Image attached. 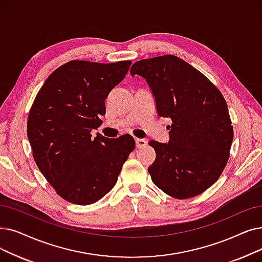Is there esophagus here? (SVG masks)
Wrapping results in <instances>:
<instances>
[{"instance_id": "1", "label": "esophagus", "mask_w": 262, "mask_h": 262, "mask_svg": "<svg viewBox=\"0 0 262 262\" xmlns=\"http://www.w3.org/2000/svg\"><path fill=\"white\" fill-rule=\"evenodd\" d=\"M135 141H136V146H137L138 149H141V147L145 146L146 143H147V141H146L145 139H138V138H136Z\"/></svg>"}]
</instances>
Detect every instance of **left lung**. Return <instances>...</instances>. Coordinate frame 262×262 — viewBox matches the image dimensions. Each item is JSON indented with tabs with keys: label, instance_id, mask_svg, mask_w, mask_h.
<instances>
[{
	"label": "left lung",
	"instance_id": "1",
	"mask_svg": "<svg viewBox=\"0 0 262 262\" xmlns=\"http://www.w3.org/2000/svg\"><path fill=\"white\" fill-rule=\"evenodd\" d=\"M132 76L143 77L157 115L172 121L169 142L151 140L153 183L178 199L195 197L221 177L229 158L233 126L220 90L195 67L167 54L136 62Z\"/></svg>",
	"mask_w": 262,
	"mask_h": 262
}]
</instances>
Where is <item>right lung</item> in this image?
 Returning a JSON list of instances; mask_svg holds the SVG:
<instances>
[{
	"label": "right lung",
	"instance_id": "add662e5",
	"mask_svg": "<svg viewBox=\"0 0 262 262\" xmlns=\"http://www.w3.org/2000/svg\"><path fill=\"white\" fill-rule=\"evenodd\" d=\"M130 61H71L47 78L31 107L27 133L42 176L66 201L86 206L116 185L135 149L130 135L109 139L97 134L110 91L127 74Z\"/></svg>",
	"mask_w": 262,
	"mask_h": 262
}]
</instances>
